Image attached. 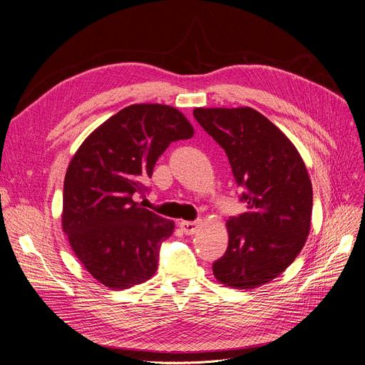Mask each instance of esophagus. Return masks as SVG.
I'll return each mask as SVG.
<instances>
[{"mask_svg":"<svg viewBox=\"0 0 365 365\" xmlns=\"http://www.w3.org/2000/svg\"><path fill=\"white\" fill-rule=\"evenodd\" d=\"M200 225H201V222H200V220H197V222H187V220H182V222H180V227H182V231H183L186 235H194V234L198 231Z\"/></svg>","mask_w":365,"mask_h":365,"instance_id":"34e87169","label":"esophagus"}]
</instances>
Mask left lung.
<instances>
[{
	"label": "left lung",
	"instance_id": "obj_1",
	"mask_svg": "<svg viewBox=\"0 0 365 365\" xmlns=\"http://www.w3.org/2000/svg\"><path fill=\"white\" fill-rule=\"evenodd\" d=\"M200 125L226 152L247 212L226 222L227 250L215 262L216 279L252 290L289 267L308 240L312 183L293 142L259 110L195 108Z\"/></svg>",
	"mask_w": 365,
	"mask_h": 365
}]
</instances>
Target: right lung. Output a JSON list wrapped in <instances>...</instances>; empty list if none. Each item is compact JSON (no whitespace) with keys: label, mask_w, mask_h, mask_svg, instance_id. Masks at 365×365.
Masks as SVG:
<instances>
[{"label":"right lung","mask_w":365,"mask_h":365,"mask_svg":"<svg viewBox=\"0 0 365 365\" xmlns=\"http://www.w3.org/2000/svg\"><path fill=\"white\" fill-rule=\"evenodd\" d=\"M185 115L161 103L130 105L93 130L76 149L63 183L62 229L87 272L110 290H125L157 272L160 245L175 222L140 207L158 157L190 139Z\"/></svg>","instance_id":"obj_1"}]
</instances>
